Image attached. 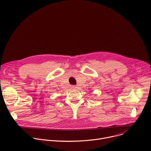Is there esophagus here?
Returning <instances> with one entry per match:
<instances>
[{
    "mask_svg": "<svg viewBox=\"0 0 151 151\" xmlns=\"http://www.w3.org/2000/svg\"><path fill=\"white\" fill-rule=\"evenodd\" d=\"M72 88H73V89H76V87L75 86H72Z\"/></svg>",
    "mask_w": 151,
    "mask_h": 151,
    "instance_id": "34e87169",
    "label": "esophagus"
}]
</instances>
